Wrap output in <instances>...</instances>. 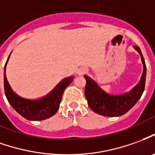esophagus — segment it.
Here are the masks:
<instances>
[{
	"label": "esophagus",
	"instance_id": "esophagus-1",
	"mask_svg": "<svg viewBox=\"0 0 155 155\" xmlns=\"http://www.w3.org/2000/svg\"><path fill=\"white\" fill-rule=\"evenodd\" d=\"M87 72V69H85V68H81V69H79L77 71V74H85V73H86Z\"/></svg>",
	"mask_w": 155,
	"mask_h": 155
}]
</instances>
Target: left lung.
I'll return each mask as SVG.
<instances>
[{"mask_svg": "<svg viewBox=\"0 0 155 155\" xmlns=\"http://www.w3.org/2000/svg\"><path fill=\"white\" fill-rule=\"evenodd\" d=\"M134 48L141 56L143 70L139 82L130 91L120 95H111L101 88L92 78L84 75L86 81L85 98L89 107L97 114L105 117L122 116L129 111L140 99L145 86L146 65L140 48L138 46H134Z\"/></svg>", "mask_w": 155, "mask_h": 155, "instance_id": "1", "label": "left lung"}]
</instances>
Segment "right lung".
Wrapping results in <instances>:
<instances>
[{"label":"right lung","mask_w":155,"mask_h":155,"mask_svg":"<svg viewBox=\"0 0 155 155\" xmlns=\"http://www.w3.org/2000/svg\"><path fill=\"white\" fill-rule=\"evenodd\" d=\"M11 55V54H10ZM6 60L4 68V90L6 99L17 113L30 121H42L51 117L59 110L63 93L73 81L74 76L63 79L50 92L40 99L32 100L18 96L12 91L6 79V67L10 58Z\"/></svg>","instance_id":"1"}]
</instances>
